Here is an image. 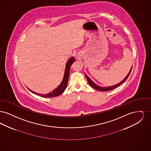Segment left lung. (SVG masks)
Masks as SVG:
<instances>
[{
	"label": "left lung",
	"mask_w": 151,
	"mask_h": 151,
	"mask_svg": "<svg viewBox=\"0 0 151 151\" xmlns=\"http://www.w3.org/2000/svg\"><path fill=\"white\" fill-rule=\"evenodd\" d=\"M132 66L131 67V68L130 69V71H129V73L127 74V76L124 78V79H123L122 81H121L120 83H119L118 84H116V85H114V86H108V87H102V86H99L96 85V84L94 83L93 81L86 75V73H85V75H86V79H87V80H88V82L89 84L91 86H92V88H93L94 89H96V90L100 91L106 92V91H110V90H112V89H114L115 88H116L117 86H120L122 83H123L126 79L128 78V77L129 76V74H130L131 71V70H132Z\"/></svg>",
	"instance_id": "8db88e82"
}]
</instances>
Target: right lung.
Here are the masks:
<instances>
[{
    "mask_svg": "<svg viewBox=\"0 0 151 151\" xmlns=\"http://www.w3.org/2000/svg\"><path fill=\"white\" fill-rule=\"evenodd\" d=\"M75 61V58L72 57L68 59V60L67 62L66 65H65V68L64 76H63V79L62 80V81L61 82L60 84L58 86L56 89H55L54 90H53L52 91V92H50L47 94H41L37 93L35 92L30 90L29 89H28L33 93L36 94L37 95H38L42 97H45V98L54 97H56V96H58L63 93L67 86L69 75H70V72L71 65Z\"/></svg>",
    "mask_w": 151,
    "mask_h": 151,
    "instance_id": "add662e5",
    "label": "right lung"
}]
</instances>
